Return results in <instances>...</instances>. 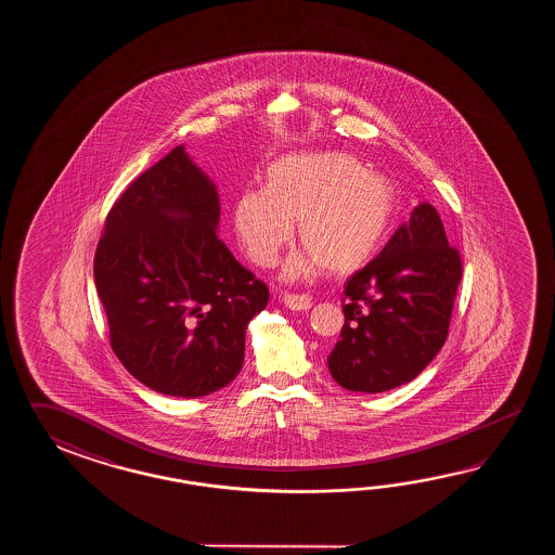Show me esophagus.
<instances>
[{"mask_svg":"<svg viewBox=\"0 0 555 555\" xmlns=\"http://www.w3.org/2000/svg\"><path fill=\"white\" fill-rule=\"evenodd\" d=\"M282 301L294 311H307L311 307V297L306 294H283Z\"/></svg>","mask_w":555,"mask_h":555,"instance_id":"esophagus-1","label":"esophagus"}]
</instances>
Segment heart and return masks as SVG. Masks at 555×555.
<instances>
[{
	"label": "heart",
	"mask_w": 555,
	"mask_h": 555,
	"mask_svg": "<svg viewBox=\"0 0 555 555\" xmlns=\"http://www.w3.org/2000/svg\"><path fill=\"white\" fill-rule=\"evenodd\" d=\"M397 212L389 177L365 170L339 151L285 154L268 168L263 189L244 190L234 202L237 242L256 266L268 268L294 237L306 248L285 263L299 280L359 270L383 244Z\"/></svg>",
	"instance_id": "b5f03b06"
}]
</instances>
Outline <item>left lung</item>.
Listing matches in <instances>:
<instances>
[{"instance_id":"left-lung-1","label":"left lung","mask_w":555,"mask_h":555,"mask_svg":"<svg viewBox=\"0 0 555 555\" xmlns=\"http://www.w3.org/2000/svg\"><path fill=\"white\" fill-rule=\"evenodd\" d=\"M461 280V254L435 206L418 204L377 258L345 283L331 377L361 392L411 383L447 341Z\"/></svg>"}]
</instances>
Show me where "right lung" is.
Listing matches in <instances>:
<instances>
[{"label": "right lung", "mask_w": 555, "mask_h": 555, "mask_svg": "<svg viewBox=\"0 0 555 555\" xmlns=\"http://www.w3.org/2000/svg\"><path fill=\"white\" fill-rule=\"evenodd\" d=\"M212 182L177 146L106 214L94 285L118 361L149 389L196 399L244 363L249 319L270 299L216 234Z\"/></svg>", "instance_id": "obj_1"}]
</instances>
